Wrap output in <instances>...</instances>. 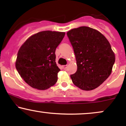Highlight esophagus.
<instances>
[{
	"mask_svg": "<svg viewBox=\"0 0 126 126\" xmlns=\"http://www.w3.org/2000/svg\"><path fill=\"white\" fill-rule=\"evenodd\" d=\"M67 67V65H63V66H62V68H63L64 70L66 69V68Z\"/></svg>",
	"mask_w": 126,
	"mask_h": 126,
	"instance_id": "obj_1",
	"label": "esophagus"
}]
</instances>
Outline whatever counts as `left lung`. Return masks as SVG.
I'll use <instances>...</instances> for the list:
<instances>
[{"instance_id": "left-lung-1", "label": "left lung", "mask_w": 126, "mask_h": 126, "mask_svg": "<svg viewBox=\"0 0 126 126\" xmlns=\"http://www.w3.org/2000/svg\"><path fill=\"white\" fill-rule=\"evenodd\" d=\"M76 57L77 71L70 75L75 86L84 91L95 89L109 77L115 57L111 45L97 30L80 27L67 32Z\"/></svg>"}]
</instances>
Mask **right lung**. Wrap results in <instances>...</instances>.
<instances>
[{
  "label": "right lung",
  "instance_id": "obj_1",
  "mask_svg": "<svg viewBox=\"0 0 126 126\" xmlns=\"http://www.w3.org/2000/svg\"><path fill=\"white\" fill-rule=\"evenodd\" d=\"M64 35L63 32H39L29 37L20 47L16 69L32 88L45 90L57 82L60 69L56 64L55 51Z\"/></svg>",
  "mask_w": 126,
  "mask_h": 126
}]
</instances>
